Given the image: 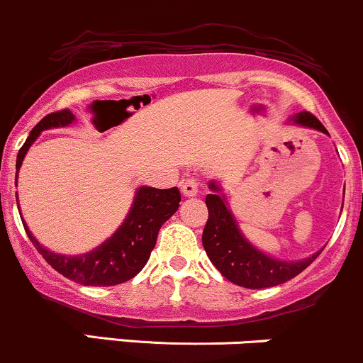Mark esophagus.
I'll use <instances>...</instances> for the list:
<instances>
[{"mask_svg":"<svg viewBox=\"0 0 363 363\" xmlns=\"http://www.w3.org/2000/svg\"><path fill=\"white\" fill-rule=\"evenodd\" d=\"M183 197H196L199 194V185L196 180H185L180 185Z\"/></svg>","mask_w":363,"mask_h":363,"instance_id":"34e87169","label":"esophagus"}]
</instances>
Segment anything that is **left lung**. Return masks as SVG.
<instances>
[{
	"mask_svg": "<svg viewBox=\"0 0 363 363\" xmlns=\"http://www.w3.org/2000/svg\"><path fill=\"white\" fill-rule=\"evenodd\" d=\"M289 123L329 135L320 121L310 112H298L289 118ZM209 190L211 194L206 196L209 218L202 233V245L216 270L230 282L247 287V289L279 286L301 274L322 252L320 249L315 255L298 261L277 259L267 255L255 244L249 242L247 237L242 233L235 216L230 211L220 183L211 182Z\"/></svg>",
	"mask_w": 363,
	"mask_h": 363,
	"instance_id": "1",
	"label": "left lung"
}]
</instances>
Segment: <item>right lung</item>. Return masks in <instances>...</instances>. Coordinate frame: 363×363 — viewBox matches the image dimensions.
I'll return each mask as SVG.
<instances>
[{"label":"right lung","mask_w":363,"mask_h":363,"mask_svg":"<svg viewBox=\"0 0 363 363\" xmlns=\"http://www.w3.org/2000/svg\"><path fill=\"white\" fill-rule=\"evenodd\" d=\"M72 123H76V116L69 108H64L60 112L45 116L33 128L26 143L18 150L17 166H15L17 167L15 185H17L22 161H24L30 145L38 140V136L46 130L67 128ZM15 197H17V208L21 213L17 194H15ZM180 201L182 196L178 186L166 190L154 189V186H138L133 197V204H131L130 211H128L123 223L119 225V228L107 240L96 245L95 249L74 256L50 251L33 235L24 218H22V223H24L27 237L34 244V247L40 251L43 258L48 261L58 274L67 277L74 282L83 284V286H118V284L133 279L145 267L155 240H157L159 228L177 213V209L180 208Z\"/></svg>","instance_id":"right-lung-1"}]
</instances>
